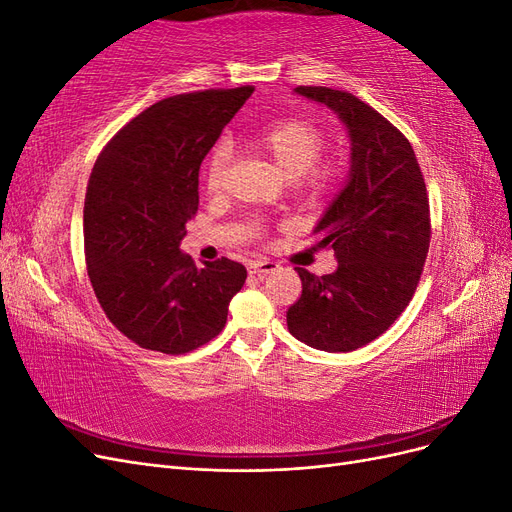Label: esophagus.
<instances>
[{"label":"esophagus","instance_id":"esophagus-1","mask_svg":"<svg viewBox=\"0 0 512 512\" xmlns=\"http://www.w3.org/2000/svg\"><path fill=\"white\" fill-rule=\"evenodd\" d=\"M277 267V262H273V260H252L250 262V273L252 275H267V273H273Z\"/></svg>","mask_w":512,"mask_h":512}]
</instances>
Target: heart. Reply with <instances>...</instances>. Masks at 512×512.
Here are the masks:
<instances>
[{"label": "heart", "instance_id": "obj_1", "mask_svg": "<svg viewBox=\"0 0 512 512\" xmlns=\"http://www.w3.org/2000/svg\"><path fill=\"white\" fill-rule=\"evenodd\" d=\"M327 141V132L318 123L299 117L273 121L252 134V145L256 149L265 151L267 156L280 164L294 183L314 192L329 190L342 177L344 170L337 158L322 156ZM230 156L232 149L228 143L215 145L209 153L205 166V188L211 194L222 190Z\"/></svg>", "mask_w": 512, "mask_h": 512}]
</instances>
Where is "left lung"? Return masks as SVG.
Segmentation results:
<instances>
[{"label": "left lung", "mask_w": 512, "mask_h": 512, "mask_svg": "<svg viewBox=\"0 0 512 512\" xmlns=\"http://www.w3.org/2000/svg\"><path fill=\"white\" fill-rule=\"evenodd\" d=\"M297 91L346 123L352 168L314 230L337 269L322 277L294 269L303 290L286 322L307 346L350 352L374 342L412 301L431 241L429 196L410 141L376 108L331 87Z\"/></svg>", "instance_id": "obj_1"}]
</instances>
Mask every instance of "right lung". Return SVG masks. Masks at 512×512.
Here are the masks:
<instances>
[{
    "instance_id": "add662e5",
    "label": "right lung",
    "mask_w": 512,
    "mask_h": 512,
    "mask_svg": "<svg viewBox=\"0 0 512 512\" xmlns=\"http://www.w3.org/2000/svg\"><path fill=\"white\" fill-rule=\"evenodd\" d=\"M252 85L160 100L106 143L91 170L83 239L106 318L136 346L185 354L218 337L243 288L241 262L203 269L179 250L198 211V170Z\"/></svg>"
}]
</instances>
